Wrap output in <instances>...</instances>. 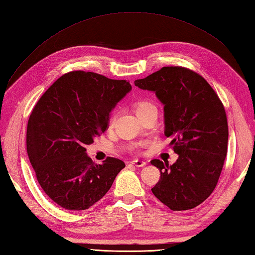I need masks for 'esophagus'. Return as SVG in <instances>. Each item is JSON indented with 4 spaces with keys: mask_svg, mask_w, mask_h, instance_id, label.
Segmentation results:
<instances>
[{
    "mask_svg": "<svg viewBox=\"0 0 255 255\" xmlns=\"http://www.w3.org/2000/svg\"><path fill=\"white\" fill-rule=\"evenodd\" d=\"M130 163L134 166H137V167H142V166L145 165V162L142 161V160H133V161L130 162Z\"/></svg>",
    "mask_w": 255,
    "mask_h": 255,
    "instance_id": "34e87169",
    "label": "esophagus"
}]
</instances>
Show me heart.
Instances as JSON below:
<instances>
[{
  "mask_svg": "<svg viewBox=\"0 0 255 255\" xmlns=\"http://www.w3.org/2000/svg\"><path fill=\"white\" fill-rule=\"evenodd\" d=\"M133 111L136 115L140 118L151 112H156V106L149 100H139L133 104ZM115 122V115H113L108 121V127H112Z\"/></svg>",
  "mask_w": 255,
  "mask_h": 255,
  "instance_id": "1",
  "label": "heart"
}]
</instances>
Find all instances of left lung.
<instances>
[{
    "label": "left lung",
    "mask_w": 255,
    "mask_h": 255,
    "mask_svg": "<svg viewBox=\"0 0 255 255\" xmlns=\"http://www.w3.org/2000/svg\"><path fill=\"white\" fill-rule=\"evenodd\" d=\"M134 85L153 92L163 104L164 134L178 154L172 165L151 161L161 173L151 191L172 210L195 208L213 193L227 155L223 103L203 77L182 67H163Z\"/></svg>",
    "instance_id": "1"
}]
</instances>
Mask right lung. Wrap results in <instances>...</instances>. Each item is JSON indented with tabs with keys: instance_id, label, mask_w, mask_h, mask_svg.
<instances>
[{
	"instance_id": "1",
	"label": "right lung",
	"mask_w": 255,
	"mask_h": 255,
	"mask_svg": "<svg viewBox=\"0 0 255 255\" xmlns=\"http://www.w3.org/2000/svg\"><path fill=\"white\" fill-rule=\"evenodd\" d=\"M131 91L125 80L73 71L40 97L27 125V153L41 188L68 210H85L110 191L125 163L96 164L85 145L106 130L111 112Z\"/></svg>"
}]
</instances>
